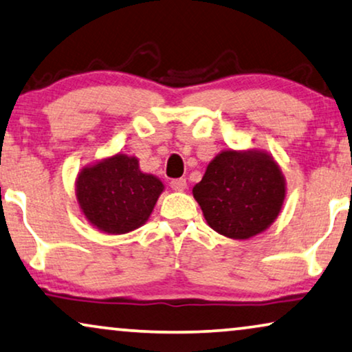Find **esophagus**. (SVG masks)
<instances>
[{
    "label": "esophagus",
    "instance_id": "34e87169",
    "mask_svg": "<svg viewBox=\"0 0 352 352\" xmlns=\"http://www.w3.org/2000/svg\"><path fill=\"white\" fill-rule=\"evenodd\" d=\"M171 189L176 190V192H182L187 189V181L182 179V177H179V179H173L171 181Z\"/></svg>",
    "mask_w": 352,
    "mask_h": 352
}]
</instances>
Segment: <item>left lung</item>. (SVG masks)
Returning <instances> with one entry per match:
<instances>
[{"label":"left lung","mask_w":352,"mask_h":352,"mask_svg":"<svg viewBox=\"0 0 352 352\" xmlns=\"http://www.w3.org/2000/svg\"><path fill=\"white\" fill-rule=\"evenodd\" d=\"M192 194L211 229L224 237L247 240L277 219L287 182L271 153L229 148L208 163Z\"/></svg>","instance_id":"8db88e82"}]
</instances>
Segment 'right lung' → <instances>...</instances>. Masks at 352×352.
<instances>
[{
	"mask_svg": "<svg viewBox=\"0 0 352 352\" xmlns=\"http://www.w3.org/2000/svg\"><path fill=\"white\" fill-rule=\"evenodd\" d=\"M163 190L160 177L141 171L138 158L122 152L83 166L75 181L81 213L100 232L112 235L146 224Z\"/></svg>",
	"mask_w": 352,
	"mask_h": 352,
	"instance_id": "1",
	"label": "right lung"
}]
</instances>
